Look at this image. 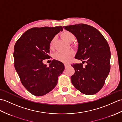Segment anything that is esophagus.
Returning <instances> with one entry per match:
<instances>
[{
	"mask_svg": "<svg viewBox=\"0 0 122 122\" xmlns=\"http://www.w3.org/2000/svg\"><path fill=\"white\" fill-rule=\"evenodd\" d=\"M69 66V65L68 64H67V63H64V66H65V68H66H66Z\"/></svg>",
	"mask_w": 122,
	"mask_h": 122,
	"instance_id": "34e87169",
	"label": "esophagus"
}]
</instances>
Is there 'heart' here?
I'll return each instance as SVG.
<instances>
[{"label": "heart", "instance_id": "1", "mask_svg": "<svg viewBox=\"0 0 122 122\" xmlns=\"http://www.w3.org/2000/svg\"><path fill=\"white\" fill-rule=\"evenodd\" d=\"M62 37L69 43H71L75 40V37L73 33L68 31H66L62 34ZM56 41V37H54L51 41L49 44V48L50 49H52L54 47V45ZM74 55V52L72 50H70L64 52H57L55 55V59L56 60L63 62H66L69 61L71 58Z\"/></svg>", "mask_w": 122, "mask_h": 122}]
</instances>
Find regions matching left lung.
Returning a JSON list of instances; mask_svg holds the SVG:
<instances>
[{
	"instance_id": "left-lung-1",
	"label": "left lung",
	"mask_w": 122,
	"mask_h": 122,
	"mask_svg": "<svg viewBox=\"0 0 122 122\" xmlns=\"http://www.w3.org/2000/svg\"><path fill=\"white\" fill-rule=\"evenodd\" d=\"M77 39L78 49L75 58L86 63L72 65L74 74L72 84L84 94L92 95L102 88L110 70L111 52L106 39L98 30L85 24L63 27Z\"/></svg>"
}]
</instances>
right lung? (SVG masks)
<instances>
[{"mask_svg": "<svg viewBox=\"0 0 122 122\" xmlns=\"http://www.w3.org/2000/svg\"><path fill=\"white\" fill-rule=\"evenodd\" d=\"M62 26L32 28L26 31L15 44V67L24 87L32 95L42 96L54 88L58 76L64 70L63 63L52 61L47 67L43 60L49 56V44Z\"/></svg>", "mask_w": 122, "mask_h": 122, "instance_id": "right-lung-1", "label": "right lung"}]
</instances>
